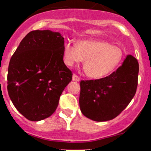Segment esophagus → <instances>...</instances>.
<instances>
[{
  "label": "esophagus",
  "instance_id": "obj_1",
  "mask_svg": "<svg viewBox=\"0 0 151 151\" xmlns=\"http://www.w3.org/2000/svg\"><path fill=\"white\" fill-rule=\"evenodd\" d=\"M72 80H74V81H76V82H78V81H80V78L77 75V74H74L72 76Z\"/></svg>",
  "mask_w": 151,
  "mask_h": 151
}]
</instances>
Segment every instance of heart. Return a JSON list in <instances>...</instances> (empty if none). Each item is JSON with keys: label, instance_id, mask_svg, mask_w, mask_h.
<instances>
[{"label": "heart", "instance_id": "b5f03b06", "mask_svg": "<svg viewBox=\"0 0 151 151\" xmlns=\"http://www.w3.org/2000/svg\"><path fill=\"white\" fill-rule=\"evenodd\" d=\"M123 50L107 42L100 40H80L74 45L65 44L63 61L68 66L85 60L84 68L90 77L102 78L118 68L124 60Z\"/></svg>", "mask_w": 151, "mask_h": 151}]
</instances>
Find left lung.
<instances>
[{
	"mask_svg": "<svg viewBox=\"0 0 151 151\" xmlns=\"http://www.w3.org/2000/svg\"><path fill=\"white\" fill-rule=\"evenodd\" d=\"M139 63L128 55L122 65L107 77L80 81V107L82 113L95 122L118 116L136 92Z\"/></svg>",
	"mask_w": 151,
	"mask_h": 151,
	"instance_id": "obj_1",
	"label": "left lung"
}]
</instances>
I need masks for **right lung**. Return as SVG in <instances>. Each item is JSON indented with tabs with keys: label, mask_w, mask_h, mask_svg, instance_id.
Instances as JSON below:
<instances>
[{
	"label": "right lung",
	"mask_w": 151,
	"mask_h": 151,
	"mask_svg": "<svg viewBox=\"0 0 151 151\" xmlns=\"http://www.w3.org/2000/svg\"><path fill=\"white\" fill-rule=\"evenodd\" d=\"M64 38L60 33L33 30L20 42L9 61L8 94L17 110L33 122L48 118L72 80L63 61Z\"/></svg>",
	"instance_id": "right-lung-1"
}]
</instances>
